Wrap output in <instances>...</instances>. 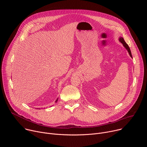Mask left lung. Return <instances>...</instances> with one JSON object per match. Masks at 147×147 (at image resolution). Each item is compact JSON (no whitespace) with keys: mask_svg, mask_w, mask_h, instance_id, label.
I'll use <instances>...</instances> for the list:
<instances>
[{"mask_svg":"<svg viewBox=\"0 0 147 147\" xmlns=\"http://www.w3.org/2000/svg\"><path fill=\"white\" fill-rule=\"evenodd\" d=\"M119 41L120 42L123 44V45L124 47V48L127 50V51H128V52H129V53L130 56H131V57H132V55H131V53L130 49V48H129V45H128L126 44V42H125L124 41V40L123 38L120 37V38H119Z\"/></svg>","mask_w":147,"mask_h":147,"instance_id":"8db88e82","label":"left lung"}]
</instances>
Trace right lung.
<instances>
[{
	"label": "right lung",
	"mask_w": 147,
	"mask_h": 147,
	"mask_svg": "<svg viewBox=\"0 0 147 147\" xmlns=\"http://www.w3.org/2000/svg\"><path fill=\"white\" fill-rule=\"evenodd\" d=\"M57 99H58V98H57V99H56V102H57Z\"/></svg>",
	"instance_id": "right-lung-1"
}]
</instances>
